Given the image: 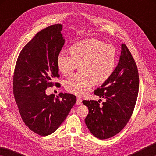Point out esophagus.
I'll list each match as a JSON object with an SVG mask.
<instances>
[{
    "instance_id": "obj_1",
    "label": "esophagus",
    "mask_w": 156,
    "mask_h": 156,
    "mask_svg": "<svg viewBox=\"0 0 156 156\" xmlns=\"http://www.w3.org/2000/svg\"><path fill=\"white\" fill-rule=\"evenodd\" d=\"M76 104L77 105H81L82 104V99L80 98L77 97V101H76Z\"/></svg>"
}]
</instances>
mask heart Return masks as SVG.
<instances>
[{
	"mask_svg": "<svg viewBox=\"0 0 156 156\" xmlns=\"http://www.w3.org/2000/svg\"><path fill=\"white\" fill-rule=\"evenodd\" d=\"M69 55L60 53L56 59L61 74L70 75L79 66V74L67 79L65 87L73 94L82 96L96 84L112 77L117 66L118 54L114 47L95 38L77 41L69 48Z\"/></svg>",
	"mask_w": 156,
	"mask_h": 156,
	"instance_id": "1",
	"label": "heart"
}]
</instances>
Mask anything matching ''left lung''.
I'll list each match as a JSON object with an SVG mask.
<instances>
[{
	"label": "left lung",
	"instance_id": "left-lung-1",
	"mask_svg": "<svg viewBox=\"0 0 156 156\" xmlns=\"http://www.w3.org/2000/svg\"><path fill=\"white\" fill-rule=\"evenodd\" d=\"M139 90L138 68L125 44L121 45L118 64L112 77L94 91L105 102L83 100L89 113L84 122L89 131L100 140L114 136L122 130L130 119Z\"/></svg>",
	"mask_w": 156,
	"mask_h": 156
}]
</instances>
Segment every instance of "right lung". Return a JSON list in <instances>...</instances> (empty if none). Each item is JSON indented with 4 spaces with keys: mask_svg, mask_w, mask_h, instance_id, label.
Here are the masks:
<instances>
[{
    "mask_svg": "<svg viewBox=\"0 0 156 156\" xmlns=\"http://www.w3.org/2000/svg\"><path fill=\"white\" fill-rule=\"evenodd\" d=\"M62 30V25L56 24L37 33L21 50L15 67L13 91L21 118L42 136L54 133L76 102L73 94L60 93L55 98L45 93L60 76L56 59L65 41Z\"/></svg>",
    "mask_w": 156,
    "mask_h": 156,
    "instance_id": "right-lung-1",
    "label": "right lung"
}]
</instances>
